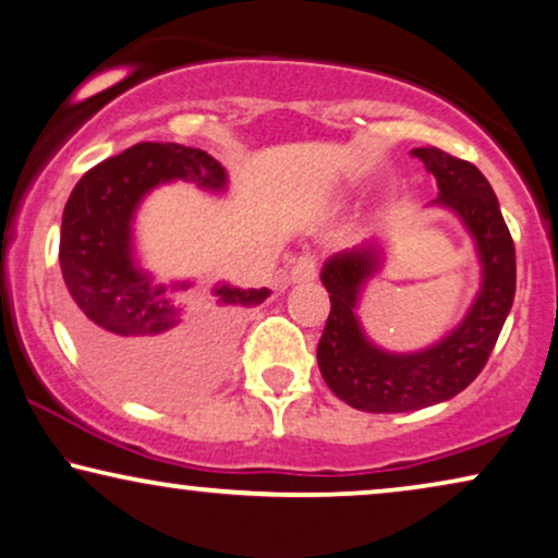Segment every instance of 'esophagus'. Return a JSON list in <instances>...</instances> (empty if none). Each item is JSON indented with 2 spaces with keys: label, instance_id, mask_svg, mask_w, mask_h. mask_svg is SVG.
Segmentation results:
<instances>
[{
  "label": "esophagus",
  "instance_id": "1",
  "mask_svg": "<svg viewBox=\"0 0 558 558\" xmlns=\"http://www.w3.org/2000/svg\"><path fill=\"white\" fill-rule=\"evenodd\" d=\"M317 279V262L312 256H300L289 269V281L292 284H302V281H315Z\"/></svg>",
  "mask_w": 558,
  "mask_h": 558
}]
</instances>
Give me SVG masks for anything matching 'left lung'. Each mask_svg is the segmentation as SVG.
I'll return each mask as SVG.
<instances>
[{"label": "left lung", "instance_id": "1", "mask_svg": "<svg viewBox=\"0 0 558 558\" xmlns=\"http://www.w3.org/2000/svg\"><path fill=\"white\" fill-rule=\"evenodd\" d=\"M411 155L437 180L429 205L454 213L475 243L480 292L445 338L393 353L376 345L357 317L365 287L386 264L384 243L371 239L327 258L319 279L330 292V317L317 345L319 373L340 401L371 414L426 409L464 391L490 357L515 296V246L485 174L437 147Z\"/></svg>", "mask_w": 558, "mask_h": 558}]
</instances>
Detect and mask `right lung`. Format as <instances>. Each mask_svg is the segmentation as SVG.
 I'll use <instances>...</instances> for the list:
<instances>
[{
  "label": "right lung",
  "instance_id": "1",
  "mask_svg": "<svg viewBox=\"0 0 558 558\" xmlns=\"http://www.w3.org/2000/svg\"><path fill=\"white\" fill-rule=\"evenodd\" d=\"M185 180L210 195L228 190L226 167L208 151L142 142L104 159L73 187L60 226V271L73 335L88 363L119 393L180 401L210 384L231 350L243 310L269 289L213 287L216 307L174 294L193 281L157 284L136 256V210L151 190Z\"/></svg>",
  "mask_w": 558,
  "mask_h": 558
}]
</instances>
